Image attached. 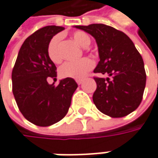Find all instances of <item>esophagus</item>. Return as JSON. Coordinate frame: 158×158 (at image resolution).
I'll return each mask as SVG.
<instances>
[{
  "label": "esophagus",
  "mask_w": 158,
  "mask_h": 158,
  "mask_svg": "<svg viewBox=\"0 0 158 158\" xmlns=\"http://www.w3.org/2000/svg\"><path fill=\"white\" fill-rule=\"evenodd\" d=\"M76 82H77V84H78V85H80V84H82V82H83V81H82L81 79H77V80H76Z\"/></svg>",
  "instance_id": "obj_1"
}]
</instances>
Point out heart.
<instances>
[{
    "label": "heart",
    "instance_id": "obj_1",
    "mask_svg": "<svg viewBox=\"0 0 158 158\" xmlns=\"http://www.w3.org/2000/svg\"><path fill=\"white\" fill-rule=\"evenodd\" d=\"M73 39L83 48L88 47L90 44V37L87 33L83 31H76L72 35ZM60 35H56L52 37L47 45V55L49 59L54 62L59 63L61 61V54L60 52L59 45L60 42ZM94 62L89 58H83L78 61H68L61 65L59 70V74L63 79H82L88 74V71L93 69Z\"/></svg>",
    "mask_w": 158,
    "mask_h": 158
}]
</instances>
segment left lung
I'll use <instances>...</instances> for the list:
<instances>
[{
	"label": "left lung",
	"mask_w": 158,
	"mask_h": 158,
	"mask_svg": "<svg viewBox=\"0 0 158 158\" xmlns=\"http://www.w3.org/2000/svg\"><path fill=\"white\" fill-rule=\"evenodd\" d=\"M95 37L100 60L94 77L97 89L93 102L100 112L113 118L130 114L140 105L146 86V71L140 53L123 32L105 24L75 26Z\"/></svg>",
	"instance_id": "left-lung-1"
}]
</instances>
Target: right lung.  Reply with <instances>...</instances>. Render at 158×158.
<instances>
[{
	"label": "right lung",
	"mask_w": 158,
	"mask_h": 158,
	"mask_svg": "<svg viewBox=\"0 0 158 158\" xmlns=\"http://www.w3.org/2000/svg\"><path fill=\"white\" fill-rule=\"evenodd\" d=\"M63 27L47 26L29 35L20 47L11 79L16 103L23 116L33 124L46 127L67 114L73 93L78 88L73 79H61L58 86L49 85L55 79L56 66L47 55L52 37Z\"/></svg>",
	"instance_id": "1"
}]
</instances>
